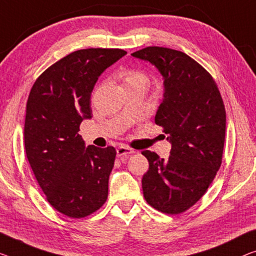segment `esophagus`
Listing matches in <instances>:
<instances>
[{
	"label": "esophagus",
	"mask_w": 256,
	"mask_h": 256,
	"mask_svg": "<svg viewBox=\"0 0 256 256\" xmlns=\"http://www.w3.org/2000/svg\"><path fill=\"white\" fill-rule=\"evenodd\" d=\"M117 156L118 158H126L128 154H132V152H134V150H131V148H128L126 146H120L117 148Z\"/></svg>",
	"instance_id": "obj_1"
}]
</instances>
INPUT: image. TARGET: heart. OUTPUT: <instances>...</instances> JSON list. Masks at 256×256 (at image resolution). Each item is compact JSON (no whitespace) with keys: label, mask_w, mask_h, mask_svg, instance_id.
Instances as JSON below:
<instances>
[{"label":"heart","mask_w":256,"mask_h":256,"mask_svg":"<svg viewBox=\"0 0 256 256\" xmlns=\"http://www.w3.org/2000/svg\"><path fill=\"white\" fill-rule=\"evenodd\" d=\"M125 87L136 85V84H146L147 77L141 71L138 70H126L122 74Z\"/></svg>","instance_id":"1"}]
</instances>
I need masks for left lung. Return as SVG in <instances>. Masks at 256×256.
I'll return each instance as SVG.
<instances>
[{"label":"left lung","mask_w":256,"mask_h":256,"mask_svg":"<svg viewBox=\"0 0 256 256\" xmlns=\"http://www.w3.org/2000/svg\"><path fill=\"white\" fill-rule=\"evenodd\" d=\"M131 55L162 76L164 93L155 123L171 144L166 160L141 152L150 162L144 196L158 212H182L206 193L222 163L226 123L222 96L212 76L185 52L147 47Z\"/></svg>","instance_id":"1"}]
</instances>
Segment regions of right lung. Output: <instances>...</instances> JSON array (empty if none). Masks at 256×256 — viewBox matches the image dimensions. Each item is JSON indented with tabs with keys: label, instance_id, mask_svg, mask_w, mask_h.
<instances>
[{
	"label": "right lung",
	"instance_id": "1",
	"mask_svg": "<svg viewBox=\"0 0 256 256\" xmlns=\"http://www.w3.org/2000/svg\"><path fill=\"white\" fill-rule=\"evenodd\" d=\"M128 52L82 49L48 68L30 90L24 126L25 152L40 188L56 210L88 216L108 198L114 147L86 146L79 134L90 120V94L104 72Z\"/></svg>",
	"mask_w": 256,
	"mask_h": 256
}]
</instances>
